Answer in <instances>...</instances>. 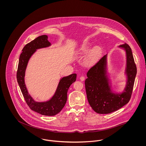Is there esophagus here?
<instances>
[{
	"label": "esophagus",
	"instance_id": "obj_1",
	"mask_svg": "<svg viewBox=\"0 0 146 146\" xmlns=\"http://www.w3.org/2000/svg\"><path fill=\"white\" fill-rule=\"evenodd\" d=\"M84 77H83V76H81L80 77V80H81V81H83V80H84Z\"/></svg>",
	"mask_w": 146,
	"mask_h": 146
}]
</instances>
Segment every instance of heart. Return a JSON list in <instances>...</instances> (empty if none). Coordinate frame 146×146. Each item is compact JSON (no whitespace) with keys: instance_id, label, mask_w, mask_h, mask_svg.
<instances>
[{"instance_id":"b5f03b06","label":"heart","mask_w":146,"mask_h":146,"mask_svg":"<svg viewBox=\"0 0 146 146\" xmlns=\"http://www.w3.org/2000/svg\"><path fill=\"white\" fill-rule=\"evenodd\" d=\"M91 44L90 43H84L81 45L78 50V54L79 56H86L90 50ZM102 53V49L100 46H94L90 51L88 56L86 59V63L91 65L95 63L100 58Z\"/></svg>"}]
</instances>
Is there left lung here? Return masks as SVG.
Returning a JSON list of instances; mask_svg holds the SVG:
<instances>
[{
  "instance_id": "8db88e82",
  "label": "left lung",
  "mask_w": 146,
  "mask_h": 146,
  "mask_svg": "<svg viewBox=\"0 0 146 146\" xmlns=\"http://www.w3.org/2000/svg\"><path fill=\"white\" fill-rule=\"evenodd\" d=\"M125 52L126 84L122 92L113 91L107 71V54L90 68L87 73L85 87L92 108L99 114L117 111L130 100L137 74V68L131 48L127 44L119 45Z\"/></svg>"
}]
</instances>
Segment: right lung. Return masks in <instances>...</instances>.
<instances>
[{"instance_id":"obj_1","label":"right lung","mask_w":146,"mask_h":146,"mask_svg":"<svg viewBox=\"0 0 146 146\" xmlns=\"http://www.w3.org/2000/svg\"><path fill=\"white\" fill-rule=\"evenodd\" d=\"M51 43L46 35H40L24 46L19 56L17 79L23 97L29 108L42 115H54L64 107L67 100V92L70 85L76 80L77 74H72L60 79L56 90L52 97L48 101L36 102L29 94L25 83V74L28 62L38 49L49 47Z\"/></svg>"}]
</instances>
